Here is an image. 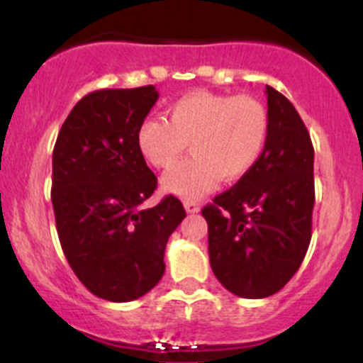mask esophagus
<instances>
[{"mask_svg":"<svg viewBox=\"0 0 363 363\" xmlns=\"http://www.w3.org/2000/svg\"><path fill=\"white\" fill-rule=\"evenodd\" d=\"M184 208L188 214H195V212L200 211V205L196 202H184Z\"/></svg>","mask_w":363,"mask_h":363,"instance_id":"obj_1","label":"esophagus"}]
</instances>
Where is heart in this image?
<instances>
[{"label":"heart","instance_id":"1","mask_svg":"<svg viewBox=\"0 0 363 363\" xmlns=\"http://www.w3.org/2000/svg\"><path fill=\"white\" fill-rule=\"evenodd\" d=\"M269 113L252 96L195 91L168 105L167 119L149 117L138 126L137 145L152 167L168 170L189 145L191 158L164 175L163 188L196 200L223 182L252 170L265 151Z\"/></svg>","mask_w":363,"mask_h":363}]
</instances>
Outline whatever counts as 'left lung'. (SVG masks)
I'll return each instance as SVG.
<instances>
[{"label": "left lung", "mask_w": 363, "mask_h": 363, "mask_svg": "<svg viewBox=\"0 0 363 363\" xmlns=\"http://www.w3.org/2000/svg\"><path fill=\"white\" fill-rule=\"evenodd\" d=\"M269 138L252 170L202 208L208 258L219 283L242 298H265L298 270L311 242L314 149L286 96L267 86Z\"/></svg>", "instance_id": "left-lung-1"}]
</instances>
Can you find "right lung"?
Instances as JSON below:
<instances>
[{"mask_svg": "<svg viewBox=\"0 0 363 363\" xmlns=\"http://www.w3.org/2000/svg\"><path fill=\"white\" fill-rule=\"evenodd\" d=\"M158 96L155 86L93 91L72 108L54 145L50 199L61 247L80 283L111 302L160 283L168 237L186 218L172 195L140 208L158 179L137 130Z\"/></svg>", "mask_w": 363, "mask_h": 363, "instance_id": "1", "label": "right lung"}]
</instances>
